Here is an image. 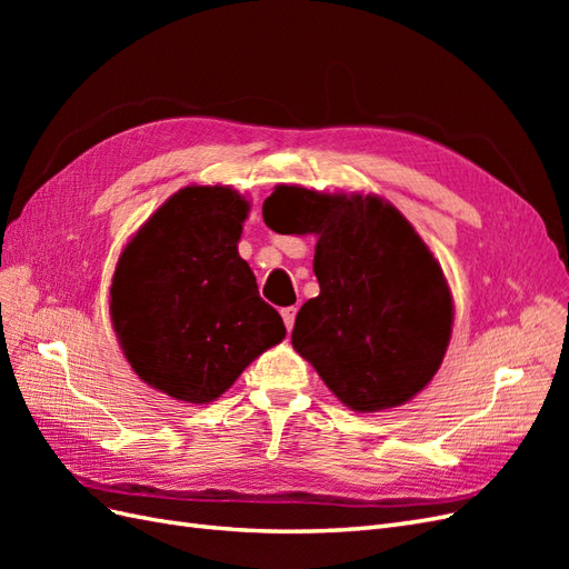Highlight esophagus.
Segmentation results:
<instances>
[{
    "mask_svg": "<svg viewBox=\"0 0 569 569\" xmlns=\"http://www.w3.org/2000/svg\"><path fill=\"white\" fill-rule=\"evenodd\" d=\"M282 320H284L287 330H291V327H295V320H297V308L295 306L282 308Z\"/></svg>",
    "mask_w": 569,
    "mask_h": 569,
    "instance_id": "1",
    "label": "esophagus"
}]
</instances>
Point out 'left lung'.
<instances>
[{"label":"left lung","instance_id":"obj_1","mask_svg":"<svg viewBox=\"0 0 569 569\" xmlns=\"http://www.w3.org/2000/svg\"><path fill=\"white\" fill-rule=\"evenodd\" d=\"M263 220L280 234L318 237L320 295L301 306L291 343L343 406L396 408L432 382L451 341V289L389 201L278 184Z\"/></svg>","mask_w":569,"mask_h":569}]
</instances>
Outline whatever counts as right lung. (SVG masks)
Listing matches in <instances>:
<instances>
[{
  "instance_id": "obj_1",
  "label": "right lung",
  "mask_w": 569,
  "mask_h": 569,
  "mask_svg": "<svg viewBox=\"0 0 569 569\" xmlns=\"http://www.w3.org/2000/svg\"><path fill=\"white\" fill-rule=\"evenodd\" d=\"M249 201L189 184L137 230L118 258L111 322L132 370L184 403H211L287 335L237 251Z\"/></svg>"
}]
</instances>
